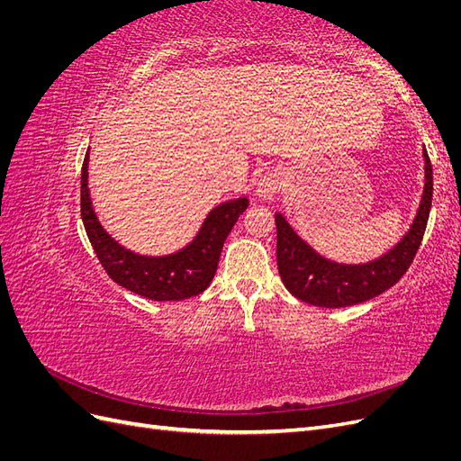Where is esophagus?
Wrapping results in <instances>:
<instances>
[{"instance_id": "obj_1", "label": "esophagus", "mask_w": 461, "mask_h": 461, "mask_svg": "<svg viewBox=\"0 0 461 461\" xmlns=\"http://www.w3.org/2000/svg\"><path fill=\"white\" fill-rule=\"evenodd\" d=\"M285 186V180H283V175L278 171H269L265 173L259 183H258V188H256V196L259 200H265V202H271L278 192H281V188Z\"/></svg>"}]
</instances>
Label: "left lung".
<instances>
[{
  "label": "left lung",
  "instance_id": "8db88e82",
  "mask_svg": "<svg viewBox=\"0 0 461 461\" xmlns=\"http://www.w3.org/2000/svg\"><path fill=\"white\" fill-rule=\"evenodd\" d=\"M425 185L410 229L384 252L366 263H339L321 256L276 212V265L292 296L319 308H346L367 302L394 286L408 271L427 229L432 200V167L423 146Z\"/></svg>",
  "mask_w": 461,
  "mask_h": 461
}]
</instances>
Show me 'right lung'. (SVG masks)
Returning a JSON list of instances; mask_svg holds the SVG:
<instances>
[{
  "instance_id": "add662e5",
  "label": "right lung",
  "mask_w": 461,
  "mask_h": 461,
  "mask_svg": "<svg viewBox=\"0 0 461 461\" xmlns=\"http://www.w3.org/2000/svg\"><path fill=\"white\" fill-rule=\"evenodd\" d=\"M90 148L82 163L80 213L94 252L117 285L138 296L156 302H175L198 296L212 285L219 256L234 222L246 212L248 198L227 200L215 205L203 219L196 236L173 254L144 256L124 248L97 219L88 188Z\"/></svg>"
}]
</instances>
